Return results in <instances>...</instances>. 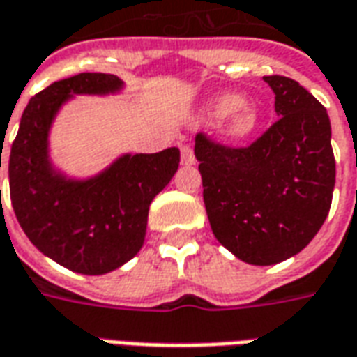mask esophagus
<instances>
[{
    "mask_svg": "<svg viewBox=\"0 0 357 357\" xmlns=\"http://www.w3.org/2000/svg\"><path fill=\"white\" fill-rule=\"evenodd\" d=\"M181 161H182V165H194V163H196V155H194L192 146L184 144V146L181 148Z\"/></svg>",
    "mask_w": 357,
    "mask_h": 357,
    "instance_id": "esophagus-1",
    "label": "esophagus"
}]
</instances>
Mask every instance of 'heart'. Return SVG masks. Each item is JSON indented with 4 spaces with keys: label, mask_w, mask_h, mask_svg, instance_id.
<instances>
[{
    "label": "heart",
    "mask_w": 357,
    "mask_h": 357,
    "mask_svg": "<svg viewBox=\"0 0 357 357\" xmlns=\"http://www.w3.org/2000/svg\"><path fill=\"white\" fill-rule=\"evenodd\" d=\"M207 121H222L220 131L226 139L243 140L251 137L259 125V108L236 93H226L205 104Z\"/></svg>",
    "instance_id": "heart-1"
}]
</instances>
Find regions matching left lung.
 <instances>
[{
    "mask_svg": "<svg viewBox=\"0 0 357 357\" xmlns=\"http://www.w3.org/2000/svg\"><path fill=\"white\" fill-rule=\"evenodd\" d=\"M275 121L247 148H226L199 132L196 153L211 230L239 261L270 266L310 243L327 218L335 155L327 110L298 82L264 75Z\"/></svg>",
    "mask_w": 357,
    "mask_h": 357,
    "instance_id": "obj_1",
    "label": "left lung"
}]
</instances>
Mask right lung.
<instances>
[{"mask_svg": "<svg viewBox=\"0 0 357 357\" xmlns=\"http://www.w3.org/2000/svg\"><path fill=\"white\" fill-rule=\"evenodd\" d=\"M123 85L118 75L95 72L51 83L24 108L7 160L20 228L45 257L77 274H108L139 253L150 204L181 161L173 146L158 153H123L89 178H70L54 167L49 132L62 106L74 95H116Z\"/></svg>", "mask_w": 357, "mask_h": 357, "instance_id": "1", "label": "right lung"}]
</instances>
